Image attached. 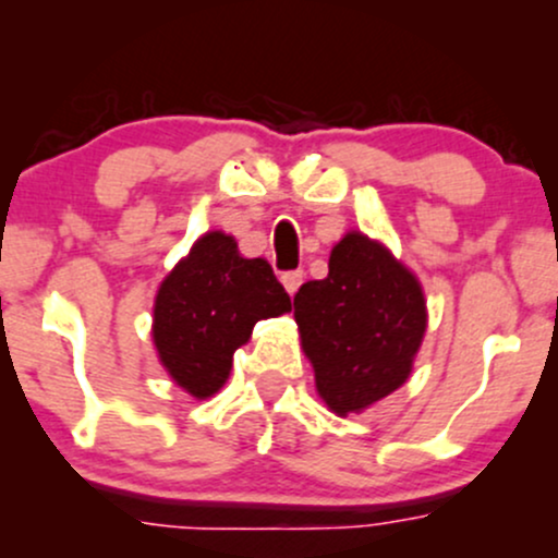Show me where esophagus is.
I'll list each match as a JSON object with an SVG mask.
<instances>
[{
	"instance_id": "1",
	"label": "esophagus",
	"mask_w": 558,
	"mask_h": 558,
	"mask_svg": "<svg viewBox=\"0 0 558 558\" xmlns=\"http://www.w3.org/2000/svg\"><path fill=\"white\" fill-rule=\"evenodd\" d=\"M280 280H283L286 291H288V293H291V296H293V293H296V291H299V286H301V283H304V272H301V270H291V272H283V278H280Z\"/></svg>"
}]
</instances>
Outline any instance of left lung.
Returning <instances> with one entry per match:
<instances>
[{"mask_svg": "<svg viewBox=\"0 0 558 558\" xmlns=\"http://www.w3.org/2000/svg\"><path fill=\"white\" fill-rule=\"evenodd\" d=\"M293 317L319 399L349 417L409 380L427 301L417 275L386 243L349 230L332 246L328 278L299 288Z\"/></svg>", "mask_w": 558, "mask_h": 558, "instance_id": "1", "label": "left lung"}]
</instances>
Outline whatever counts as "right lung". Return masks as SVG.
Instances as JSON below:
<instances>
[{"label": "right lung", "mask_w": 558, "mask_h": 558, "mask_svg": "<svg viewBox=\"0 0 558 558\" xmlns=\"http://www.w3.org/2000/svg\"><path fill=\"white\" fill-rule=\"evenodd\" d=\"M286 312L291 299L267 259L241 257L233 235L207 230L159 283L151 341L170 380L202 401L226 386L254 325Z\"/></svg>", "instance_id": "obj_1"}]
</instances>
